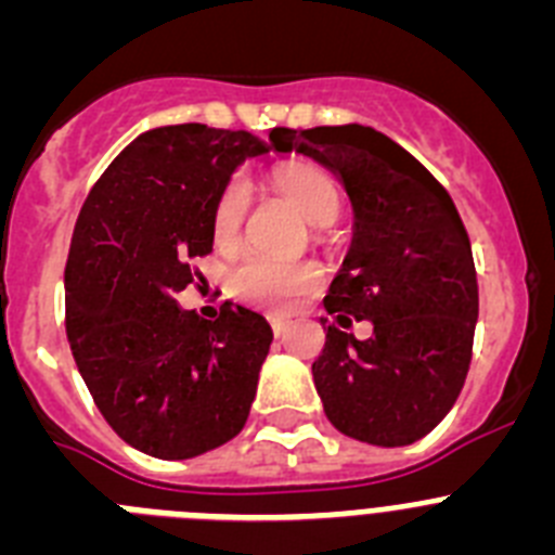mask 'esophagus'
<instances>
[{
  "mask_svg": "<svg viewBox=\"0 0 555 555\" xmlns=\"http://www.w3.org/2000/svg\"><path fill=\"white\" fill-rule=\"evenodd\" d=\"M272 331H274V336L281 338V336H286V331H288V322L286 320H272Z\"/></svg>",
  "mask_w": 555,
  "mask_h": 555,
  "instance_id": "34e87169",
  "label": "esophagus"
}]
</instances>
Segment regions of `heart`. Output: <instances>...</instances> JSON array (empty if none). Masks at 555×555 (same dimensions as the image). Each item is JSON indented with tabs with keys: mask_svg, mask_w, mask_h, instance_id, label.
<instances>
[{
	"mask_svg": "<svg viewBox=\"0 0 555 555\" xmlns=\"http://www.w3.org/2000/svg\"><path fill=\"white\" fill-rule=\"evenodd\" d=\"M272 185L283 197L300 210L311 224H331L341 208L338 185L327 171L317 166L292 164L272 171ZM249 208V183L235 175L219 194L210 217L214 242L219 247H233L242 233L244 217ZM322 286V269L313 261H272L263 255H249L235 263L228 274V292L235 300L247 306L263 308V311H288L306 297H311Z\"/></svg>",
	"mask_w": 555,
	"mask_h": 555,
	"instance_id": "b5f03b06",
	"label": "heart"
}]
</instances>
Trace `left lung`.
Wrapping results in <instances>:
<instances>
[{
  "mask_svg": "<svg viewBox=\"0 0 555 555\" xmlns=\"http://www.w3.org/2000/svg\"><path fill=\"white\" fill-rule=\"evenodd\" d=\"M278 152H302L345 183L352 244L325 311L338 325L370 319L358 343L327 325L313 361L333 428L358 442L403 448L442 423L473 358L478 281L453 199L420 160L364 125L274 130Z\"/></svg>",
  "mask_w": 555,
  "mask_h": 555,
  "instance_id": "obj_1",
  "label": "left lung"
}]
</instances>
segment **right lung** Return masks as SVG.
Here are the masks:
<instances>
[{"instance_id":"1","label":"right lung","mask_w":555,"mask_h":555,"mask_svg":"<svg viewBox=\"0 0 555 555\" xmlns=\"http://www.w3.org/2000/svg\"><path fill=\"white\" fill-rule=\"evenodd\" d=\"M272 146L244 130L169 125L113 158L77 217L66 261V333L96 409L130 448L194 459L244 428L272 345L261 313L183 311L191 258L230 175Z\"/></svg>"}]
</instances>
